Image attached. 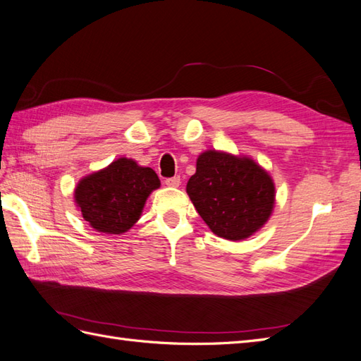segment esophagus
<instances>
[{
  "mask_svg": "<svg viewBox=\"0 0 361 361\" xmlns=\"http://www.w3.org/2000/svg\"><path fill=\"white\" fill-rule=\"evenodd\" d=\"M166 184H168L169 188H178L180 186V183H181V180H180V177H171V178H166V181H164Z\"/></svg>",
  "mask_w": 361,
  "mask_h": 361,
  "instance_id": "1",
  "label": "esophagus"
}]
</instances>
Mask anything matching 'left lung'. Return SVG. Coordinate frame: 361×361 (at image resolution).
I'll list each match as a JSON object with an SVG mask.
<instances>
[{"label": "left lung", "instance_id": "left-lung-1", "mask_svg": "<svg viewBox=\"0 0 361 361\" xmlns=\"http://www.w3.org/2000/svg\"><path fill=\"white\" fill-rule=\"evenodd\" d=\"M186 190L212 232L230 241L253 235L274 206V184L261 166L218 151L198 157Z\"/></svg>", "mask_w": 361, "mask_h": 361}]
</instances>
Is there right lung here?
<instances>
[{"label": "right lung", "instance_id": "1", "mask_svg": "<svg viewBox=\"0 0 361 361\" xmlns=\"http://www.w3.org/2000/svg\"><path fill=\"white\" fill-rule=\"evenodd\" d=\"M157 188H160V180L151 168L118 159L106 169L82 180L75 198L82 216L92 228L120 235L137 223L146 198Z\"/></svg>", "mask_w": 361, "mask_h": 361}]
</instances>
